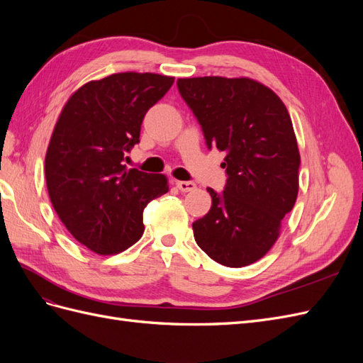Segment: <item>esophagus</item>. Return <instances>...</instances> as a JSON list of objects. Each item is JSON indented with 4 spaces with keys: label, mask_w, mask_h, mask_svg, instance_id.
Wrapping results in <instances>:
<instances>
[{
    "label": "esophagus",
    "mask_w": 363,
    "mask_h": 363,
    "mask_svg": "<svg viewBox=\"0 0 363 363\" xmlns=\"http://www.w3.org/2000/svg\"><path fill=\"white\" fill-rule=\"evenodd\" d=\"M175 184L182 192H192L196 189V184L194 182H177Z\"/></svg>",
    "instance_id": "esophagus-1"
}]
</instances>
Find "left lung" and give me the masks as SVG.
Returning a JSON list of instances; mask_svg holds the SVG:
<instances>
[{"mask_svg": "<svg viewBox=\"0 0 363 363\" xmlns=\"http://www.w3.org/2000/svg\"><path fill=\"white\" fill-rule=\"evenodd\" d=\"M184 103L201 125L208 150L225 152L221 194L192 224L195 242L215 262L240 268L269 251L298 194L300 152L280 98L251 79H179Z\"/></svg>", "mask_w": 363, "mask_h": 363, "instance_id": "obj_1", "label": "left lung"}]
</instances>
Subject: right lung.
<instances>
[{
  "label": "right lung",
  "mask_w": 363,
  "mask_h": 363,
  "mask_svg": "<svg viewBox=\"0 0 363 363\" xmlns=\"http://www.w3.org/2000/svg\"><path fill=\"white\" fill-rule=\"evenodd\" d=\"M174 77L121 72L82 86L65 104L45 156L54 211L80 244L115 255L144 233V208L169 191L162 174L127 169L150 107Z\"/></svg>",
  "instance_id": "1"
}]
</instances>
